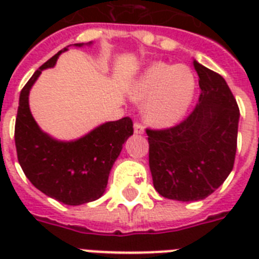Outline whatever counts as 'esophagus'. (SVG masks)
<instances>
[{"label":"esophagus","instance_id":"esophagus-1","mask_svg":"<svg viewBox=\"0 0 259 259\" xmlns=\"http://www.w3.org/2000/svg\"><path fill=\"white\" fill-rule=\"evenodd\" d=\"M144 132H145L144 126H142L140 122H136V123H134V133H136V134H144Z\"/></svg>","mask_w":259,"mask_h":259}]
</instances>
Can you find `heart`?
<instances>
[{
  "mask_svg": "<svg viewBox=\"0 0 259 259\" xmlns=\"http://www.w3.org/2000/svg\"><path fill=\"white\" fill-rule=\"evenodd\" d=\"M196 90V78L184 64L156 62L137 78L130 97L144 102L142 113L149 123L166 127L187 113Z\"/></svg>",
  "mask_w": 259,
  "mask_h": 259,
  "instance_id": "obj_1",
  "label": "heart"
}]
</instances>
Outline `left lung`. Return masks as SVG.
Segmentation results:
<instances>
[{"mask_svg": "<svg viewBox=\"0 0 259 259\" xmlns=\"http://www.w3.org/2000/svg\"><path fill=\"white\" fill-rule=\"evenodd\" d=\"M200 97L179 125L146 129L153 185L161 196L179 201L203 200L233 170L239 109L221 75L193 60Z\"/></svg>", "mask_w": 259, "mask_h": 259, "instance_id": "1", "label": "left lung"}]
</instances>
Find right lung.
<instances>
[{"mask_svg": "<svg viewBox=\"0 0 259 259\" xmlns=\"http://www.w3.org/2000/svg\"><path fill=\"white\" fill-rule=\"evenodd\" d=\"M68 47L44 63L21 90L14 141L18 162L38 191L64 204L79 205L105 193L113 164L133 134V122L129 117L106 122L74 141L55 140L38 127L29 110V91L41 71L52 68Z\"/></svg>", "mask_w": 259, "mask_h": 259, "instance_id": "1", "label": "right lung"}]
</instances>
